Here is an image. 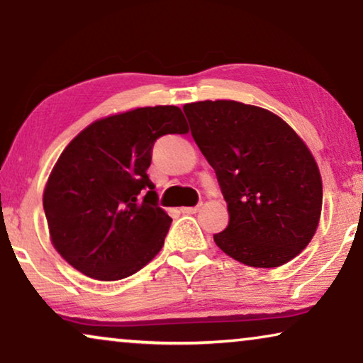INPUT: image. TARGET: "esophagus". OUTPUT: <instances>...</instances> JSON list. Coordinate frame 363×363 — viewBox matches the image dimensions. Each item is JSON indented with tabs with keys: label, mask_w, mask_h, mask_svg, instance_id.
Instances as JSON below:
<instances>
[{
	"label": "esophagus",
	"mask_w": 363,
	"mask_h": 363,
	"mask_svg": "<svg viewBox=\"0 0 363 363\" xmlns=\"http://www.w3.org/2000/svg\"><path fill=\"white\" fill-rule=\"evenodd\" d=\"M201 209V206H192V207H181V211L184 212V214H196L197 211Z\"/></svg>",
	"instance_id": "obj_1"
}]
</instances>
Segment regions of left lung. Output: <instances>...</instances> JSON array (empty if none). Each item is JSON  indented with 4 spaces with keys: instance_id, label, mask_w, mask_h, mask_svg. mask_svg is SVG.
I'll use <instances>...</instances> for the list:
<instances>
[{
    "instance_id": "left-lung-1",
    "label": "left lung",
    "mask_w": 363,
    "mask_h": 363,
    "mask_svg": "<svg viewBox=\"0 0 363 363\" xmlns=\"http://www.w3.org/2000/svg\"><path fill=\"white\" fill-rule=\"evenodd\" d=\"M184 113L229 211L217 247L264 269L301 254L322 211L320 171L306 143L277 114L238 101H199Z\"/></svg>"
}]
</instances>
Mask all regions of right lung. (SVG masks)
Listing matches in <instances>:
<instances>
[{
    "instance_id": "add662e5",
    "label": "right lung",
    "mask_w": 363,
    "mask_h": 363,
    "mask_svg": "<svg viewBox=\"0 0 363 363\" xmlns=\"http://www.w3.org/2000/svg\"><path fill=\"white\" fill-rule=\"evenodd\" d=\"M187 131L177 106H154L94 121L67 144L43 194L51 242L67 264L111 282L156 257L172 219L147 176L152 146Z\"/></svg>"
}]
</instances>
